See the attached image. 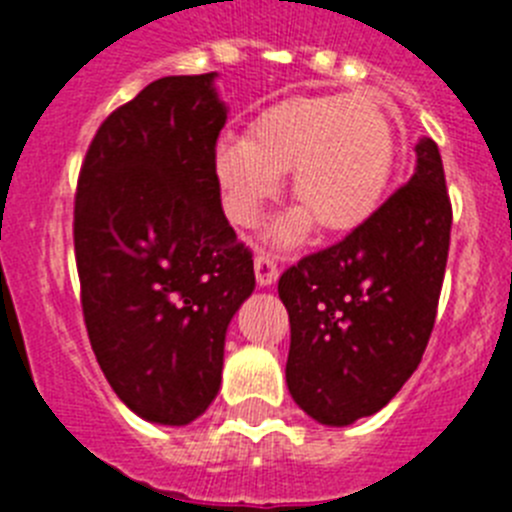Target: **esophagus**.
<instances>
[{
  "label": "esophagus",
  "instance_id": "esophagus-1",
  "mask_svg": "<svg viewBox=\"0 0 512 512\" xmlns=\"http://www.w3.org/2000/svg\"><path fill=\"white\" fill-rule=\"evenodd\" d=\"M253 269H256V282H259V287H271V284L277 282L279 266L277 261L271 259L269 253H259V256L253 259Z\"/></svg>",
  "mask_w": 512,
  "mask_h": 512
}]
</instances>
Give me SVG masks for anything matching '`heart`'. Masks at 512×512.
Returning a JSON list of instances; mask_svg holds the SVG:
<instances>
[{"mask_svg":"<svg viewBox=\"0 0 512 512\" xmlns=\"http://www.w3.org/2000/svg\"><path fill=\"white\" fill-rule=\"evenodd\" d=\"M397 164L390 115L369 97H292L266 107L248 138H223L212 153L228 217L253 228L292 171L300 207L282 217L271 241L292 246L312 223L343 235L372 220L387 197Z\"/></svg>","mask_w":512,"mask_h":512,"instance_id":"obj_1","label":"heart"}]
</instances>
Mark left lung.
Segmentation results:
<instances>
[{
	"label": "left lung",
	"instance_id": "1",
	"mask_svg": "<svg viewBox=\"0 0 512 512\" xmlns=\"http://www.w3.org/2000/svg\"><path fill=\"white\" fill-rule=\"evenodd\" d=\"M449 238L441 153L420 138L415 174L369 223L284 271L287 387L310 418L351 425L402 390L436 323Z\"/></svg>",
	"mask_w": 512,
	"mask_h": 512
}]
</instances>
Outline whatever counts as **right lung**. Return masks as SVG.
<instances>
[{"label": "right lung", "instance_id": "obj_1", "mask_svg": "<svg viewBox=\"0 0 512 512\" xmlns=\"http://www.w3.org/2000/svg\"><path fill=\"white\" fill-rule=\"evenodd\" d=\"M215 76H164L117 107L76 187L74 251L94 356L115 395L158 425H187L210 408L228 325L256 287L212 169L228 120Z\"/></svg>", "mask_w": 512, "mask_h": 512}]
</instances>
